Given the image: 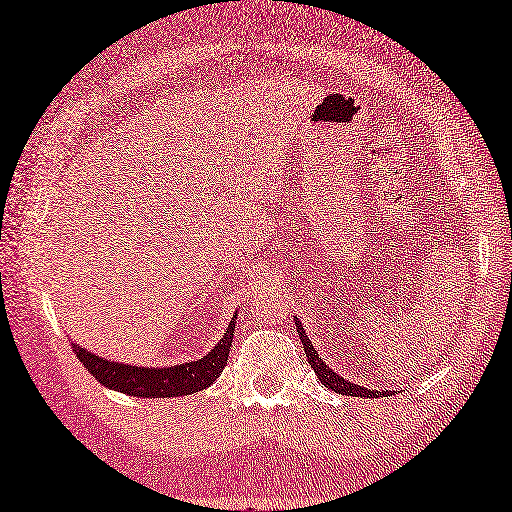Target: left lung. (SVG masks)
<instances>
[{"mask_svg":"<svg viewBox=\"0 0 512 512\" xmlns=\"http://www.w3.org/2000/svg\"><path fill=\"white\" fill-rule=\"evenodd\" d=\"M296 320V329H298V336L302 340V347H305V353H307V360L311 364V369L316 371L318 380L325 384L327 389L336 391L340 395H353V398H389V395H393L395 391H380V389H367V387H360V384H353L349 382L347 378H342V375H338L333 369L327 367V362H322V358L318 356V351L314 349V344H311V340L307 338L305 329H302V322L298 318Z\"/></svg>","mask_w":512,"mask_h":512,"instance_id":"1","label":"left lung"}]
</instances>
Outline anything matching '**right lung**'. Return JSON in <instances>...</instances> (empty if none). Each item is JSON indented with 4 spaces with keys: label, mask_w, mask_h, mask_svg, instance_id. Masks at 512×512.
I'll return each instance as SVG.
<instances>
[{
    "label": "right lung",
    "mask_w": 512,
    "mask_h": 512,
    "mask_svg": "<svg viewBox=\"0 0 512 512\" xmlns=\"http://www.w3.org/2000/svg\"><path fill=\"white\" fill-rule=\"evenodd\" d=\"M234 329L236 316L229 320L225 336L212 351H207L203 358L174 364V367H134V364L95 356L79 344H72V351L77 353L88 373H92V378L112 391L134 395V398H179V395L203 391L214 384L227 364Z\"/></svg>",
    "instance_id": "right-lung-1"
}]
</instances>
